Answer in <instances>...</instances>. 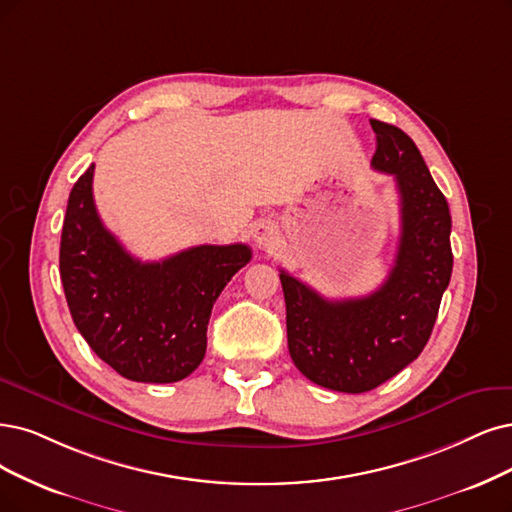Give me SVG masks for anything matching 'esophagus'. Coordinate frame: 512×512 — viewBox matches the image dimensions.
Listing matches in <instances>:
<instances>
[{"label":"esophagus","instance_id":"1","mask_svg":"<svg viewBox=\"0 0 512 512\" xmlns=\"http://www.w3.org/2000/svg\"><path fill=\"white\" fill-rule=\"evenodd\" d=\"M253 238L259 249H272L278 242V225L272 219H259L253 225Z\"/></svg>","mask_w":512,"mask_h":512}]
</instances>
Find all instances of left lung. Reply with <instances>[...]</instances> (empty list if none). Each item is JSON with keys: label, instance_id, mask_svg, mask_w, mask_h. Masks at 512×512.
<instances>
[{"label": "left lung", "instance_id": "obj_1", "mask_svg": "<svg viewBox=\"0 0 512 512\" xmlns=\"http://www.w3.org/2000/svg\"><path fill=\"white\" fill-rule=\"evenodd\" d=\"M375 170L392 175L401 198V238L384 285L354 299H325L280 270L287 339L310 382L348 394L384 384L420 356L449 285L451 215L411 137L371 120Z\"/></svg>", "mask_w": 512, "mask_h": 512}]
</instances>
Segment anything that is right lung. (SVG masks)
I'll return each instance as SVG.
<instances>
[{"label":"right lung","instance_id":"add662e5","mask_svg":"<svg viewBox=\"0 0 512 512\" xmlns=\"http://www.w3.org/2000/svg\"><path fill=\"white\" fill-rule=\"evenodd\" d=\"M94 164L75 181L61 236V280L75 327L101 361L132 382L170 384L206 352L213 304L251 261L246 244H200L162 261L132 257L103 225Z\"/></svg>","mask_w":512,"mask_h":512}]
</instances>
